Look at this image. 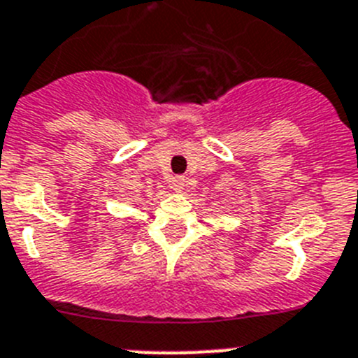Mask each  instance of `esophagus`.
<instances>
[{
    "label": "esophagus",
    "instance_id": "obj_1",
    "mask_svg": "<svg viewBox=\"0 0 358 358\" xmlns=\"http://www.w3.org/2000/svg\"><path fill=\"white\" fill-rule=\"evenodd\" d=\"M185 177L182 176H177L173 177V181H172V188L176 189V192H182L185 189Z\"/></svg>",
    "mask_w": 358,
    "mask_h": 358
}]
</instances>
